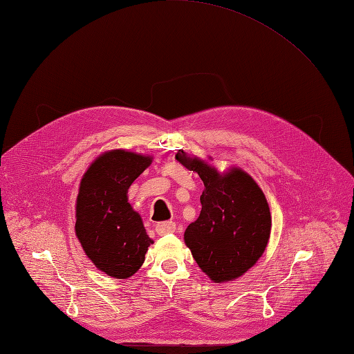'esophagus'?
<instances>
[{"mask_svg":"<svg viewBox=\"0 0 354 354\" xmlns=\"http://www.w3.org/2000/svg\"><path fill=\"white\" fill-rule=\"evenodd\" d=\"M155 230L158 234H168V233H174L176 232V223L173 221H162V223H158L155 226Z\"/></svg>","mask_w":354,"mask_h":354,"instance_id":"esophagus-1","label":"esophagus"}]
</instances>
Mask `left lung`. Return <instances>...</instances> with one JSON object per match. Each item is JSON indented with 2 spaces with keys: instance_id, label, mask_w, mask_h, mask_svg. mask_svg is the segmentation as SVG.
<instances>
[{
  "instance_id": "left-lung-1",
  "label": "left lung",
  "mask_w": 354,
  "mask_h": 354,
  "mask_svg": "<svg viewBox=\"0 0 354 354\" xmlns=\"http://www.w3.org/2000/svg\"><path fill=\"white\" fill-rule=\"evenodd\" d=\"M176 159L198 173L205 186L199 217L185 232L186 245L209 279H236L260 259L270 238L272 217L263 190L239 168L220 176L216 168L183 151Z\"/></svg>"
}]
</instances>
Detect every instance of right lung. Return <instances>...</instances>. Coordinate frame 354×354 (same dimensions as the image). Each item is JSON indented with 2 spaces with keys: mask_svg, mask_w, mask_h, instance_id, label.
<instances>
[{
  "mask_svg": "<svg viewBox=\"0 0 354 354\" xmlns=\"http://www.w3.org/2000/svg\"><path fill=\"white\" fill-rule=\"evenodd\" d=\"M151 162L149 156L120 149L95 159L81 180L75 232L95 267L115 279L140 269L153 243L127 198L128 187Z\"/></svg>",
  "mask_w": 354,
  "mask_h": 354,
  "instance_id": "add662e5",
  "label": "right lung"
}]
</instances>
